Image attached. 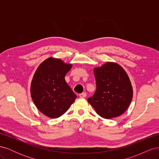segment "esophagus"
<instances>
[{"mask_svg":"<svg viewBox=\"0 0 159 159\" xmlns=\"http://www.w3.org/2000/svg\"><path fill=\"white\" fill-rule=\"evenodd\" d=\"M79 95H80V98H84L86 97V96H87V94H86L85 92H83V93H80Z\"/></svg>","mask_w":159,"mask_h":159,"instance_id":"1","label":"esophagus"}]
</instances>
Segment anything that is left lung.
<instances>
[{
	"label": "left lung",
	"instance_id": "obj_1",
	"mask_svg": "<svg viewBox=\"0 0 159 159\" xmlns=\"http://www.w3.org/2000/svg\"><path fill=\"white\" fill-rule=\"evenodd\" d=\"M94 75L96 91L88 102L103 118L120 116L133 98V88L125 71L116 63L107 62L95 68Z\"/></svg>",
	"mask_w": 159,
	"mask_h": 159
}]
</instances>
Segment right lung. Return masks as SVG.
<instances>
[{
  "label": "right lung",
  "mask_w": 159,
  "mask_h": 159,
  "mask_svg": "<svg viewBox=\"0 0 159 159\" xmlns=\"http://www.w3.org/2000/svg\"><path fill=\"white\" fill-rule=\"evenodd\" d=\"M71 64L49 57L38 66L30 86L31 97L40 112L50 118L66 113L77 96L66 82Z\"/></svg>",
  "instance_id": "obj_1"
}]
</instances>
